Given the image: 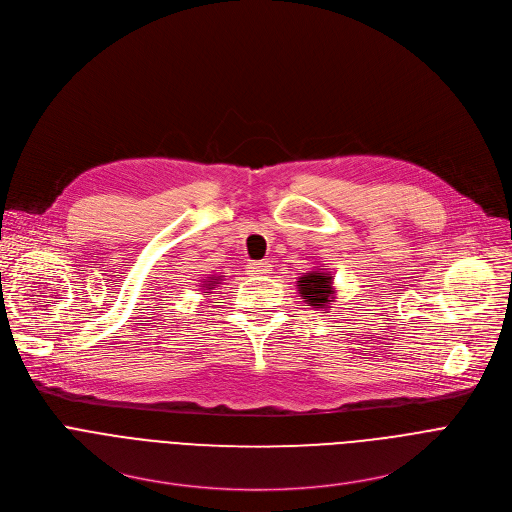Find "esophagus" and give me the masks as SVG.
<instances>
[{"label":"esophagus","instance_id":"34e87169","mask_svg":"<svg viewBox=\"0 0 512 512\" xmlns=\"http://www.w3.org/2000/svg\"><path fill=\"white\" fill-rule=\"evenodd\" d=\"M247 271L251 275H267V273H271V263L269 261H251L247 265Z\"/></svg>","mask_w":512,"mask_h":512}]
</instances>
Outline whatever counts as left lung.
<instances>
[{
  "label": "left lung",
  "instance_id": "left-lung-1",
  "mask_svg": "<svg viewBox=\"0 0 512 512\" xmlns=\"http://www.w3.org/2000/svg\"><path fill=\"white\" fill-rule=\"evenodd\" d=\"M332 273L326 271H310L300 277L298 291L302 294V300L312 308H328L330 302H334V285H332Z\"/></svg>",
  "mask_w": 512,
  "mask_h": 512
}]
</instances>
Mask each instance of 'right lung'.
<instances>
[{
	"label": "right lung",
	"instance_id": "obj_1",
	"mask_svg": "<svg viewBox=\"0 0 512 512\" xmlns=\"http://www.w3.org/2000/svg\"><path fill=\"white\" fill-rule=\"evenodd\" d=\"M218 279H221V277H218ZM218 279H212V277H210L208 281H204V283L200 285L202 289H206V291H204V296H208V294H210V289H212V285H214V283H218Z\"/></svg>",
	"mask_w": 512,
	"mask_h": 512
}]
</instances>
